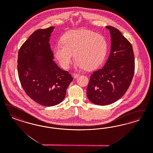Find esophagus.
Here are the masks:
<instances>
[{
	"instance_id": "obj_1",
	"label": "esophagus",
	"mask_w": 153,
	"mask_h": 153,
	"mask_svg": "<svg viewBox=\"0 0 153 153\" xmlns=\"http://www.w3.org/2000/svg\"><path fill=\"white\" fill-rule=\"evenodd\" d=\"M79 76V74H76V73H74L73 74V76H74V78H77Z\"/></svg>"
}]
</instances>
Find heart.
I'll use <instances>...</instances> for the list:
<instances>
[{
    "mask_svg": "<svg viewBox=\"0 0 153 153\" xmlns=\"http://www.w3.org/2000/svg\"><path fill=\"white\" fill-rule=\"evenodd\" d=\"M108 42L105 36L87 29L67 32L54 48V55L60 65L68 68L74 56L76 65L92 70L105 59Z\"/></svg>",
    "mask_w": 153,
    "mask_h": 153,
    "instance_id": "b5f03b06",
    "label": "heart"
}]
</instances>
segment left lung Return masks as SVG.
<instances>
[{
  "label": "left lung",
  "instance_id": "obj_1",
  "mask_svg": "<svg viewBox=\"0 0 153 153\" xmlns=\"http://www.w3.org/2000/svg\"><path fill=\"white\" fill-rule=\"evenodd\" d=\"M111 53L104 67L91 74L86 94L95 105H108L120 99L131 84L134 73L132 45L114 27L108 26Z\"/></svg>",
  "mask_w": 153,
  "mask_h": 153
}]
</instances>
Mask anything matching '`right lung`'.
I'll return each instance as SVG.
<instances>
[{
  "label": "right lung",
  "instance_id": "right-lung-1",
  "mask_svg": "<svg viewBox=\"0 0 153 153\" xmlns=\"http://www.w3.org/2000/svg\"><path fill=\"white\" fill-rule=\"evenodd\" d=\"M53 29L36 30L18 53V74L23 89L32 100L47 107L64 100L73 80L68 71L60 68L53 60L49 41Z\"/></svg>",
  "mask_w": 153,
  "mask_h": 153
}]
</instances>
